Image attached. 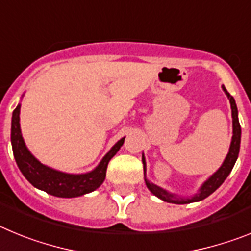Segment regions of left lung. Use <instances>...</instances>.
<instances>
[{
  "instance_id": "obj_1",
  "label": "left lung",
  "mask_w": 251,
  "mask_h": 251,
  "mask_svg": "<svg viewBox=\"0 0 251 251\" xmlns=\"http://www.w3.org/2000/svg\"><path fill=\"white\" fill-rule=\"evenodd\" d=\"M223 89L225 90L227 98L230 99V104H231V113H232V139H231V146H230L229 153L226 156L225 161H224L223 166H221L219 170L212 175L210 178L206 181L205 183L201 187L200 192L197 195H195L191 199H181L178 197L177 199L175 195L170 194L163 188L158 187V186L153 185L152 182H150L148 179H146V185H147L148 190L152 192L153 195H156L157 197H159L161 200L166 201V202L171 203H190V202H196V201H201L203 199H206L207 196L212 194L214 191H216L217 188L223 185V182L226 179V177L229 176V174L231 172L232 167H234L235 162L238 159L239 156V150H240V137H241V127L240 123H239L238 118V108H236V104H235L234 98H232L230 93L225 89V86H223ZM143 161V168L146 167V161L145 158H142Z\"/></svg>"
}]
</instances>
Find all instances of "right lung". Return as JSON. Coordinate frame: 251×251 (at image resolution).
<instances>
[{"instance_id": "obj_1", "label": "right lung", "mask_w": 251, "mask_h": 251, "mask_svg": "<svg viewBox=\"0 0 251 251\" xmlns=\"http://www.w3.org/2000/svg\"><path fill=\"white\" fill-rule=\"evenodd\" d=\"M11 143L17 166L31 185L52 196L76 197L94 191L103 183L108 163L123 146L124 138L115 143L114 147L101 159L98 167L89 174L69 175L59 172L40 163L26 148L20 129V105H17L12 113Z\"/></svg>"}]
</instances>
